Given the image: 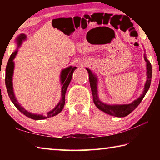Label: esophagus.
<instances>
[{"label":"esophagus","instance_id":"obj_1","mask_svg":"<svg viewBox=\"0 0 160 160\" xmlns=\"http://www.w3.org/2000/svg\"><path fill=\"white\" fill-rule=\"evenodd\" d=\"M81 64H82L83 66H86V65H87V64H88V63H87L85 61H81Z\"/></svg>","mask_w":160,"mask_h":160}]
</instances>
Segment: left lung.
Segmentation results:
<instances>
[{
	"label": "left lung",
	"mask_w": 160,
	"mask_h": 160,
	"mask_svg": "<svg viewBox=\"0 0 160 160\" xmlns=\"http://www.w3.org/2000/svg\"><path fill=\"white\" fill-rule=\"evenodd\" d=\"M144 58L146 62V70H147V71H146L147 80H146V82L144 85V90H143L141 95L138 98L134 100L131 104H106V103L102 102L99 99L98 90H97V85H98V78H97V75L94 74L90 69L87 68L86 70H88L89 74V80H90L91 90L92 93L93 102L95 106L99 110L111 116L121 118L128 116L129 113H131L135 108L138 106L142 99L144 98L146 93L148 92L149 88H150L152 78V66L150 62L148 61L145 53L144 55Z\"/></svg>",
	"instance_id": "left-lung-1"
}]
</instances>
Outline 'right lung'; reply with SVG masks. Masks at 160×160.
<instances>
[{
    "label": "right lung",
    "instance_id": "add662e5",
    "mask_svg": "<svg viewBox=\"0 0 160 160\" xmlns=\"http://www.w3.org/2000/svg\"><path fill=\"white\" fill-rule=\"evenodd\" d=\"M27 39V36L25 34H20L19 36L15 39V44H17V49H16L14 52L10 56V57L8 62V64L6 66V68H5V86H6V89L8 93V95L11 102L13 103L16 108L20 111L21 113H22L24 115H25L28 117L34 120H42V119L48 118L50 117H52L58 114L62 110H63L64 105H65V96H66V92L67 90L69 84L70 82V80L72 79V74H73L74 70L77 68L76 67L73 66H69L66 68L65 69H63L61 72L60 75V82L61 85V97L59 102L57 105L53 108L52 110L49 111L47 112V115L44 116L43 114H37V113H32L31 112L27 111L25 108L22 107L20 104V103L16 99L14 90H13V85H12V76L13 72H14V68H15V63L14 59L15 58L16 55L18 53V48L20 47L23 41H25Z\"/></svg>",
    "mask_w": 160,
    "mask_h": 160
}]
</instances>
